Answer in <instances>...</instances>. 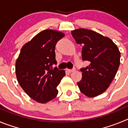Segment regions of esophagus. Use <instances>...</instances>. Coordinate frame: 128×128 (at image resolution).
Segmentation results:
<instances>
[{
	"label": "esophagus",
	"instance_id": "1",
	"mask_svg": "<svg viewBox=\"0 0 128 128\" xmlns=\"http://www.w3.org/2000/svg\"><path fill=\"white\" fill-rule=\"evenodd\" d=\"M66 72H69V73H71V72H73L74 71H75V69H66Z\"/></svg>",
	"mask_w": 128,
	"mask_h": 128
}]
</instances>
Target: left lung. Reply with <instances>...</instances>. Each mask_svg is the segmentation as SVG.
<instances>
[{
	"label": "left lung",
	"instance_id": "8db88e82",
	"mask_svg": "<svg viewBox=\"0 0 128 128\" xmlns=\"http://www.w3.org/2000/svg\"><path fill=\"white\" fill-rule=\"evenodd\" d=\"M76 42L81 44L82 59L90 65L81 69L78 82L81 92L89 98L101 94L110 86L120 65V52L108 37L92 30L80 28L71 31Z\"/></svg>",
	"mask_w": 128,
	"mask_h": 128
}]
</instances>
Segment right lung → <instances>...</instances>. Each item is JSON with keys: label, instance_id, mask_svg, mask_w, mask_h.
Segmentation results:
<instances>
[{"label": "right lung", "instance_id": "1", "mask_svg": "<svg viewBox=\"0 0 128 128\" xmlns=\"http://www.w3.org/2000/svg\"><path fill=\"white\" fill-rule=\"evenodd\" d=\"M65 36L59 30L46 29L25 44L16 59L15 72L16 79L31 99L40 103L52 100L58 94L57 86L65 71L54 68L55 46Z\"/></svg>", "mask_w": 128, "mask_h": 128}]
</instances>
